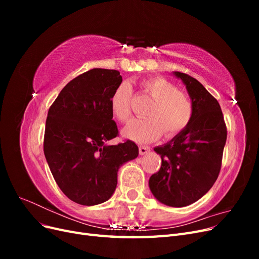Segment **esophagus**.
Returning a JSON list of instances; mask_svg holds the SVG:
<instances>
[{
	"label": "esophagus",
	"instance_id": "34e87169",
	"mask_svg": "<svg viewBox=\"0 0 259 259\" xmlns=\"http://www.w3.org/2000/svg\"><path fill=\"white\" fill-rule=\"evenodd\" d=\"M149 151H150V148L147 147V146H140V147H139V154H140V155H145V154H147Z\"/></svg>",
	"mask_w": 259,
	"mask_h": 259
}]
</instances>
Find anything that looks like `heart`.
<instances>
[{"instance_id":"b5f03b06","label":"heart","mask_w":259,"mask_h":259,"mask_svg":"<svg viewBox=\"0 0 259 259\" xmlns=\"http://www.w3.org/2000/svg\"><path fill=\"white\" fill-rule=\"evenodd\" d=\"M140 89L153 100L149 106L147 119L133 120L122 131L124 137L137 143H150L164 132L165 137H173L190 123L193 105L187 94L162 76H152L140 83ZM132 92L127 84L117 86L110 98L112 115L125 122L131 115Z\"/></svg>"}]
</instances>
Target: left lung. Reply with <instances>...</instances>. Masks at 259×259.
<instances>
[{"instance_id":"1","label":"left lung","mask_w":259,"mask_h":259,"mask_svg":"<svg viewBox=\"0 0 259 259\" xmlns=\"http://www.w3.org/2000/svg\"><path fill=\"white\" fill-rule=\"evenodd\" d=\"M182 80L193 105L188 126L168 143L154 148L161 155L158 173L149 188L159 202L184 207L201 199L218 177L222 166L227 128L218 101L194 77L174 71Z\"/></svg>"}]
</instances>
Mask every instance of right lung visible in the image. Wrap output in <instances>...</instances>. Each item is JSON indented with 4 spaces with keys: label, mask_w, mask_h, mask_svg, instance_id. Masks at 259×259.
<instances>
[{
    "label": "right lung",
    "mask_w": 259,
    "mask_h": 259,
    "mask_svg": "<svg viewBox=\"0 0 259 259\" xmlns=\"http://www.w3.org/2000/svg\"><path fill=\"white\" fill-rule=\"evenodd\" d=\"M122 76L116 70L92 69L70 81L51 106L44 154L55 182L77 204L93 206L112 197L117 171L138 156V147L116 137L110 98Z\"/></svg>",
    "instance_id": "obj_1"
}]
</instances>
